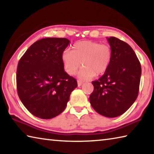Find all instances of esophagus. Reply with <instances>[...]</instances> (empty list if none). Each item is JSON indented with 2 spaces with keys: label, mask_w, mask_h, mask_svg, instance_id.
Segmentation results:
<instances>
[{
  "label": "esophagus",
  "mask_w": 154,
  "mask_h": 154,
  "mask_svg": "<svg viewBox=\"0 0 154 154\" xmlns=\"http://www.w3.org/2000/svg\"><path fill=\"white\" fill-rule=\"evenodd\" d=\"M77 84H78V86H81L83 84V82L81 80H77Z\"/></svg>",
  "instance_id": "1"
}]
</instances>
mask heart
<instances>
[{"label":"heart","mask_w":154,"mask_h":154,"mask_svg":"<svg viewBox=\"0 0 154 154\" xmlns=\"http://www.w3.org/2000/svg\"><path fill=\"white\" fill-rule=\"evenodd\" d=\"M62 62L68 74H76L78 69L82 79H90L96 75L100 76L107 71L112 60L111 47L97 41H82L75 43L71 51L64 50L62 54Z\"/></svg>","instance_id":"b5f03b06"}]
</instances>
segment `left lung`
Here are the masks:
<instances>
[{
  "label": "left lung",
  "instance_id": "8db88e82",
  "mask_svg": "<svg viewBox=\"0 0 154 154\" xmlns=\"http://www.w3.org/2000/svg\"><path fill=\"white\" fill-rule=\"evenodd\" d=\"M112 50L110 66L100 79L92 82L90 102L94 110L107 118L124 113L138 96L141 75L140 62L128 44L107 38Z\"/></svg>",
  "mask_w": 154,
  "mask_h": 154
}]
</instances>
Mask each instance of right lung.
Listing matches in <instances>:
<instances>
[{"mask_svg": "<svg viewBox=\"0 0 154 154\" xmlns=\"http://www.w3.org/2000/svg\"><path fill=\"white\" fill-rule=\"evenodd\" d=\"M66 38H45L34 43L18 62L19 98L28 111L41 119H51L66 108L77 80L64 71L62 54Z\"/></svg>", "mask_w": 154, "mask_h": 154, "instance_id": "1", "label": "right lung"}]
</instances>
